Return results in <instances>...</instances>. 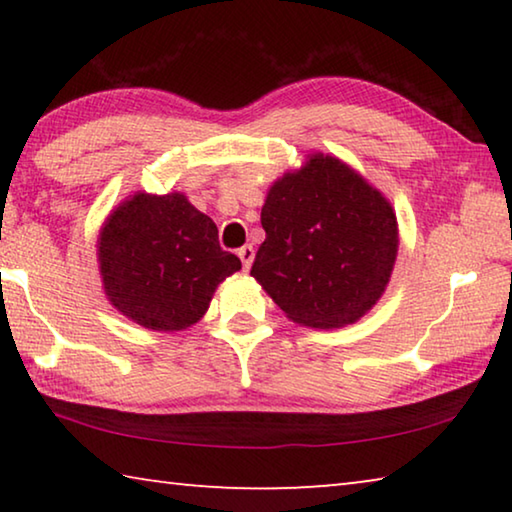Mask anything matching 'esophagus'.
Wrapping results in <instances>:
<instances>
[{
    "mask_svg": "<svg viewBox=\"0 0 512 512\" xmlns=\"http://www.w3.org/2000/svg\"><path fill=\"white\" fill-rule=\"evenodd\" d=\"M237 255H239V259H241V264H244V268L248 271L250 264H253V257H255L253 246H241Z\"/></svg>",
    "mask_w": 512,
    "mask_h": 512,
    "instance_id": "1",
    "label": "esophagus"
}]
</instances>
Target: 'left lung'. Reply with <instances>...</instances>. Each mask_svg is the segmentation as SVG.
I'll use <instances>...</instances> for the list:
<instances>
[{"label": "left lung", "mask_w": 512, "mask_h": 512, "mask_svg": "<svg viewBox=\"0 0 512 512\" xmlns=\"http://www.w3.org/2000/svg\"><path fill=\"white\" fill-rule=\"evenodd\" d=\"M262 228L250 275L296 323L350 325L384 293L397 255L393 207L336 158L314 155L277 180Z\"/></svg>", "instance_id": "1"}]
</instances>
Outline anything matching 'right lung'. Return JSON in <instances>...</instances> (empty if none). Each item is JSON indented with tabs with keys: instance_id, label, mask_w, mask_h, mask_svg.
<instances>
[{
	"instance_id": "add662e5",
	"label": "right lung",
	"mask_w": 512,
	"mask_h": 512,
	"mask_svg": "<svg viewBox=\"0 0 512 512\" xmlns=\"http://www.w3.org/2000/svg\"><path fill=\"white\" fill-rule=\"evenodd\" d=\"M99 264L112 305L158 332L194 325L216 284L241 268L183 194H135L119 205L101 230Z\"/></svg>"
}]
</instances>
